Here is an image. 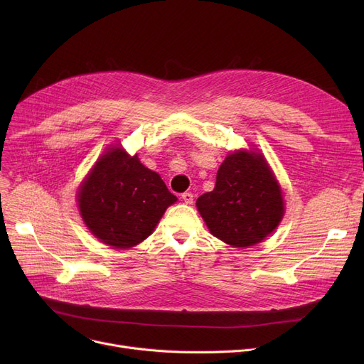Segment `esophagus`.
Wrapping results in <instances>:
<instances>
[{
  "mask_svg": "<svg viewBox=\"0 0 364 364\" xmlns=\"http://www.w3.org/2000/svg\"><path fill=\"white\" fill-rule=\"evenodd\" d=\"M181 199L186 202V203H193V199H195V196H193V193L192 192H186V193H183L181 195Z\"/></svg>",
  "mask_w": 364,
  "mask_h": 364,
  "instance_id": "obj_1",
  "label": "esophagus"
}]
</instances>
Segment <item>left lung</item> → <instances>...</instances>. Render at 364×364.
Returning <instances> with one entry per match:
<instances>
[{
    "label": "left lung",
    "instance_id": "8db88e82",
    "mask_svg": "<svg viewBox=\"0 0 364 364\" xmlns=\"http://www.w3.org/2000/svg\"><path fill=\"white\" fill-rule=\"evenodd\" d=\"M209 232L227 245L247 247L262 242L283 218L282 188L255 150H236L217 172L213 192L196 200Z\"/></svg>",
    "mask_w": 364,
    "mask_h": 364
}]
</instances>
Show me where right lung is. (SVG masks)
Segmentation results:
<instances>
[{
	"label": "right lung",
	"instance_id": "add662e5",
	"mask_svg": "<svg viewBox=\"0 0 364 364\" xmlns=\"http://www.w3.org/2000/svg\"><path fill=\"white\" fill-rule=\"evenodd\" d=\"M174 202L177 198L158 172L118 146L103 153L78 192L88 230L117 250H128L149 237Z\"/></svg>",
	"mask_w": 364,
	"mask_h": 364
}]
</instances>
